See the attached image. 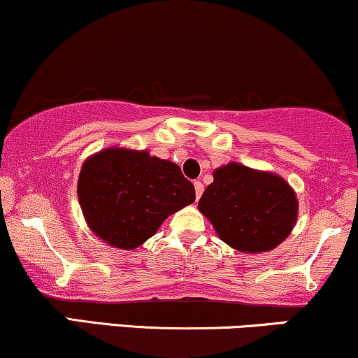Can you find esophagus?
<instances>
[{"mask_svg":"<svg viewBox=\"0 0 358 358\" xmlns=\"http://www.w3.org/2000/svg\"><path fill=\"white\" fill-rule=\"evenodd\" d=\"M193 185H195V195H196V200H198V198L201 196V193H203V183L195 182Z\"/></svg>","mask_w":358,"mask_h":358,"instance_id":"esophagus-1","label":"esophagus"}]
</instances>
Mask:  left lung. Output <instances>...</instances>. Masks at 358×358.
Returning <instances> with one entry per match:
<instances>
[{
	"label": "left lung",
	"instance_id": "1",
	"mask_svg": "<svg viewBox=\"0 0 358 358\" xmlns=\"http://www.w3.org/2000/svg\"><path fill=\"white\" fill-rule=\"evenodd\" d=\"M223 242L240 252H268L290 235L296 196L285 180L240 163L215 170L213 183L198 201Z\"/></svg>",
	"mask_w": 358,
	"mask_h": 358
}]
</instances>
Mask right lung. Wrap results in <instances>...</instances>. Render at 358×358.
<instances>
[{"instance_id":"right-lung-1","label":"right lung","mask_w":358,"mask_h":358,"mask_svg":"<svg viewBox=\"0 0 358 358\" xmlns=\"http://www.w3.org/2000/svg\"><path fill=\"white\" fill-rule=\"evenodd\" d=\"M78 200L94 234L111 247L133 250L166 217L195 201V187L175 163L108 148L81 166Z\"/></svg>"}]
</instances>
